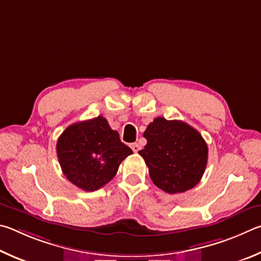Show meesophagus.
Here are the masks:
<instances>
[{"label": "esophagus", "mask_w": 261, "mask_h": 261, "mask_svg": "<svg viewBox=\"0 0 261 261\" xmlns=\"http://www.w3.org/2000/svg\"><path fill=\"white\" fill-rule=\"evenodd\" d=\"M130 148H132V150H133L134 152H138L139 150L141 149V147H140V144H139V143H132V144H130Z\"/></svg>", "instance_id": "34e87169"}]
</instances>
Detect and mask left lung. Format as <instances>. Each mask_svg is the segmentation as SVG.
I'll list each match as a JSON object with an SVG mask.
<instances>
[{
    "label": "left lung",
    "instance_id": "8db88e82",
    "mask_svg": "<svg viewBox=\"0 0 261 261\" xmlns=\"http://www.w3.org/2000/svg\"><path fill=\"white\" fill-rule=\"evenodd\" d=\"M143 136L147 145L139 153L159 189L179 194L198 184L208 156L207 144L198 130L185 121L158 117L149 123Z\"/></svg>",
    "mask_w": 261,
    "mask_h": 261
}]
</instances>
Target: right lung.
Instances as JSON below:
<instances>
[{
  "label": "right lung",
  "instance_id": "obj_1",
  "mask_svg": "<svg viewBox=\"0 0 261 261\" xmlns=\"http://www.w3.org/2000/svg\"><path fill=\"white\" fill-rule=\"evenodd\" d=\"M59 165L67 180L85 191L102 188L133 153L102 116L68 126L57 141Z\"/></svg>",
  "mask_w": 261,
  "mask_h": 261
}]
</instances>
